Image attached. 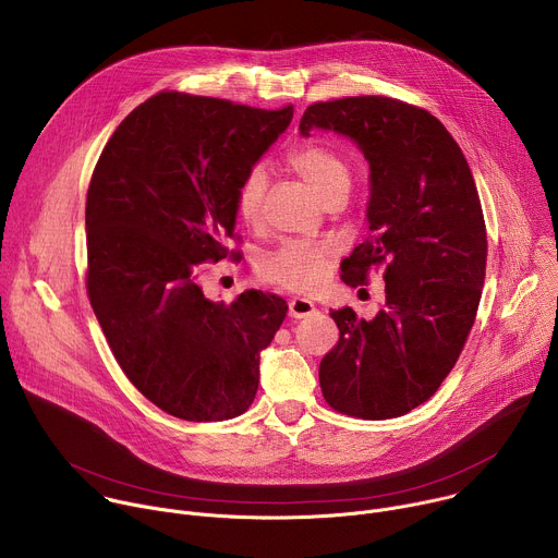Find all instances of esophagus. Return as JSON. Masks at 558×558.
Instances as JSON below:
<instances>
[{
    "label": "esophagus",
    "instance_id": "obj_1",
    "mask_svg": "<svg viewBox=\"0 0 558 558\" xmlns=\"http://www.w3.org/2000/svg\"><path fill=\"white\" fill-rule=\"evenodd\" d=\"M315 313V304L306 298H293L289 302V315L295 317V320H302V317H308Z\"/></svg>",
    "mask_w": 558,
    "mask_h": 558
}]
</instances>
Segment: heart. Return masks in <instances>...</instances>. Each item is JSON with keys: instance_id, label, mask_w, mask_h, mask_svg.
<instances>
[{"instance_id": "obj_1", "label": "heart", "mask_w": 558, "mask_h": 558, "mask_svg": "<svg viewBox=\"0 0 558 558\" xmlns=\"http://www.w3.org/2000/svg\"><path fill=\"white\" fill-rule=\"evenodd\" d=\"M287 166L323 203L340 192L351 190V168L333 147L323 143H304L287 154ZM267 174L252 168L235 190V211L243 222L256 225L263 214ZM338 247L333 243L289 241L265 254L258 263L263 278L295 291H311L327 276Z\"/></svg>"}]
</instances>
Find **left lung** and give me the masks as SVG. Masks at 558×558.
I'll return each mask as SVG.
<instances>
[{
	"label": "left lung",
	"mask_w": 558,
	"mask_h": 558,
	"mask_svg": "<svg viewBox=\"0 0 558 558\" xmlns=\"http://www.w3.org/2000/svg\"><path fill=\"white\" fill-rule=\"evenodd\" d=\"M313 128L351 138L368 161V238L342 260V280L364 284L386 265V302L373 320L331 313L338 344L320 362L327 404L362 420L407 415L437 392L474 325L488 238L472 172L430 112L388 97H347L306 108Z\"/></svg>",
	"instance_id": "1"
}]
</instances>
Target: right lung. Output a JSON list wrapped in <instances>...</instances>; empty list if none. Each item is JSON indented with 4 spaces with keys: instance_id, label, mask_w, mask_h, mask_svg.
Here are the masks:
<instances>
[{
    "instance_id": "add662e5",
    "label": "right lung",
    "mask_w": 558,
    "mask_h": 558,
    "mask_svg": "<svg viewBox=\"0 0 558 558\" xmlns=\"http://www.w3.org/2000/svg\"><path fill=\"white\" fill-rule=\"evenodd\" d=\"M293 108L258 110L158 93L106 143L88 201V295L128 379L187 422L243 415L282 298H205L201 263L235 258V190L289 128Z\"/></svg>"
}]
</instances>
